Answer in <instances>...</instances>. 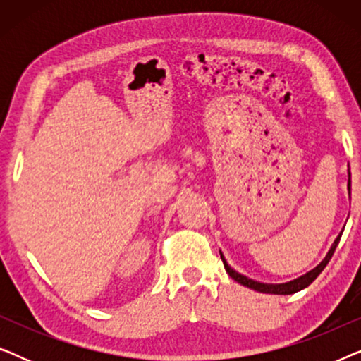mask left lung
<instances>
[{
	"mask_svg": "<svg viewBox=\"0 0 361 361\" xmlns=\"http://www.w3.org/2000/svg\"><path fill=\"white\" fill-rule=\"evenodd\" d=\"M348 189H350V177H348ZM340 236H342V235L337 236V240L334 241L332 248H330L327 256H325V259L317 266V268H314L312 271H309L307 274L300 276V278L290 281V283H286V284H263V283H256V281H251L248 278H245V276H241V274L236 273V271L231 269L230 266L226 264V261H225L224 256H221V261H224V266H225L226 273L230 274V278L235 279L236 283H240L241 286H245V288H250V289H253V290H258V293H266V294H294V293H298V290H302L304 288H307L309 284H312L314 279L317 278L320 273H322L325 266L329 264L330 258H332V256H334V251H335V248H337V245H338V241H340Z\"/></svg>",
	"mask_w": 361,
	"mask_h": 361,
	"instance_id": "8db88e82",
	"label": "left lung"
}]
</instances>
